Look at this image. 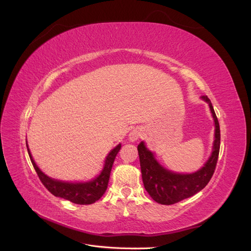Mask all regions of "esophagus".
<instances>
[{
	"label": "esophagus",
	"instance_id": "obj_1",
	"mask_svg": "<svg viewBox=\"0 0 251 251\" xmlns=\"http://www.w3.org/2000/svg\"><path fill=\"white\" fill-rule=\"evenodd\" d=\"M140 136H141V130L138 127H136V128H133L131 133L128 134V138H130L131 141H136L140 138Z\"/></svg>",
	"mask_w": 251,
	"mask_h": 251
}]
</instances>
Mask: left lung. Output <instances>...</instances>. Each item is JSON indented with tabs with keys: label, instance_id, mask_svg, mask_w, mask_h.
<instances>
[{
	"label": "left lung",
	"instance_id": "8db88e82",
	"mask_svg": "<svg viewBox=\"0 0 251 251\" xmlns=\"http://www.w3.org/2000/svg\"><path fill=\"white\" fill-rule=\"evenodd\" d=\"M202 98L209 104L212 117L215 120L216 133L211 156L200 171L186 175L166 171L160 164H158L153 153H151L143 142L138 144L137 150L143 185L149 195L157 203L171 205L189 198L202 191L215 173L220 151V140H221L220 126L209 98L206 95H203Z\"/></svg>",
	"mask_w": 251,
	"mask_h": 251
}]
</instances>
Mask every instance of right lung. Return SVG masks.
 Wrapping results in <instances>:
<instances>
[{
    "instance_id": "add662e5",
    "label": "right lung",
    "mask_w": 251,
    "mask_h": 251,
    "mask_svg": "<svg viewBox=\"0 0 251 251\" xmlns=\"http://www.w3.org/2000/svg\"><path fill=\"white\" fill-rule=\"evenodd\" d=\"M120 148L121 146L118 144L115 149H113L110 151V154L108 155L107 159H105V164L102 172L95 180L88 182V183H67V182H60L49 178L37 168L27 146L30 160H31L37 176H39L44 186L55 197H60V198H64L72 203L80 205L92 204L101 198L105 189L108 187L112 165Z\"/></svg>"
}]
</instances>
